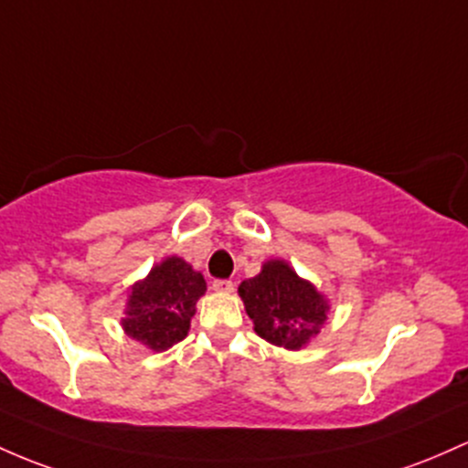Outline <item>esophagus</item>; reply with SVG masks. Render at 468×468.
I'll use <instances>...</instances> for the list:
<instances>
[{
  "instance_id": "obj_1",
  "label": "esophagus",
  "mask_w": 468,
  "mask_h": 468,
  "mask_svg": "<svg viewBox=\"0 0 468 468\" xmlns=\"http://www.w3.org/2000/svg\"><path fill=\"white\" fill-rule=\"evenodd\" d=\"M213 289L218 292H233L235 284L230 280H215L213 282Z\"/></svg>"
}]
</instances>
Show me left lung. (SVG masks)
Here are the masks:
<instances>
[{
    "label": "left lung",
    "instance_id": "left-lung-1",
    "mask_svg": "<svg viewBox=\"0 0 468 468\" xmlns=\"http://www.w3.org/2000/svg\"><path fill=\"white\" fill-rule=\"evenodd\" d=\"M238 292L255 333L289 351L306 346L320 333L331 309L326 297L284 260L264 261L260 273L244 280Z\"/></svg>",
    "mask_w": 468,
    "mask_h": 468
}]
</instances>
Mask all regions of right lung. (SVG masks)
Listing matches in <instances>:
<instances>
[{"label":"right lung","instance_id":"obj_1","mask_svg":"<svg viewBox=\"0 0 468 468\" xmlns=\"http://www.w3.org/2000/svg\"><path fill=\"white\" fill-rule=\"evenodd\" d=\"M207 292L202 273L188 261L171 255L131 286L122 328L128 337L151 351H166L182 342L191 328L195 304Z\"/></svg>","mask_w":468,"mask_h":468}]
</instances>
